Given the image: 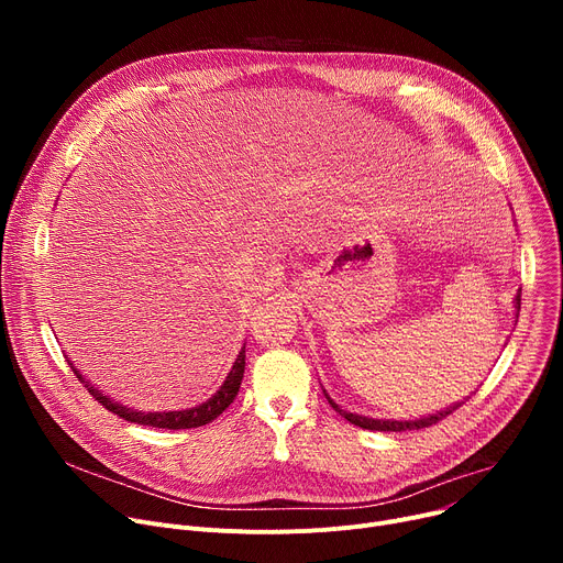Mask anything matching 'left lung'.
<instances>
[{"label": "left lung", "instance_id": "left-lung-1", "mask_svg": "<svg viewBox=\"0 0 563 563\" xmlns=\"http://www.w3.org/2000/svg\"><path fill=\"white\" fill-rule=\"evenodd\" d=\"M514 303H516V314H518L520 312V294H516ZM323 395H327L329 404L340 412L344 420H349L351 424H356L361 429H369V431H416V429H424V427H431V424L440 422L442 418H448L450 412H454L463 404V401H456L448 408L431 412V416H422V418H416V420H378V418H369V416H358V412H349L340 404H335L327 390H323Z\"/></svg>", "mask_w": 563, "mask_h": 563}]
</instances>
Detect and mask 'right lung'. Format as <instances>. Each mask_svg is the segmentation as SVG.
I'll use <instances>...</instances> for the list:
<instances>
[{
  "mask_svg": "<svg viewBox=\"0 0 563 563\" xmlns=\"http://www.w3.org/2000/svg\"><path fill=\"white\" fill-rule=\"evenodd\" d=\"M68 365L73 367V372L77 374V378L84 383V388H88V393H91L107 410L115 412L118 418H123L128 422H136V424H145V427H155V429H196V427H202L207 422L217 420L221 412L232 404V399L236 397V393H240V386H242V378H244V367H246V344L242 346L240 356L234 358L225 380L221 383V388L198 406H191V408H183V410H155V412H143V410H134V408H128L123 406L121 401H115L107 395H102L96 386H91V380L84 378L79 374V369L75 367L73 361H68Z\"/></svg>",
  "mask_w": 563,
  "mask_h": 563,
  "instance_id": "obj_1",
  "label": "right lung"
}]
</instances>
